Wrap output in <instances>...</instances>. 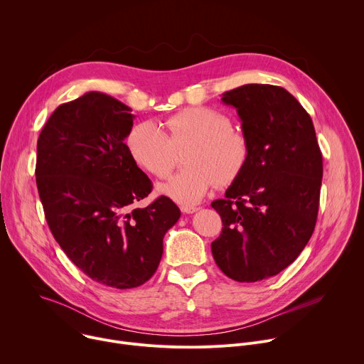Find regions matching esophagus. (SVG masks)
Segmentation results:
<instances>
[{"label": "esophagus", "instance_id": "1", "mask_svg": "<svg viewBox=\"0 0 364 364\" xmlns=\"http://www.w3.org/2000/svg\"><path fill=\"white\" fill-rule=\"evenodd\" d=\"M197 210H200V207H196V205H183V207H181V212H183V213H187V215L196 213Z\"/></svg>", "mask_w": 364, "mask_h": 364}]
</instances>
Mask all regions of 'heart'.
Instances as JSON below:
<instances>
[{"label": "heart", "instance_id": "obj_1", "mask_svg": "<svg viewBox=\"0 0 364 364\" xmlns=\"http://www.w3.org/2000/svg\"><path fill=\"white\" fill-rule=\"evenodd\" d=\"M167 134L154 122L132 127L127 146L132 160L146 173L167 178L177 164V149L186 167L160 191L184 205L198 203L209 190L233 184L250 160L247 135L232 127L230 118L209 107L186 108L164 121Z\"/></svg>", "mask_w": 364, "mask_h": 364}]
</instances>
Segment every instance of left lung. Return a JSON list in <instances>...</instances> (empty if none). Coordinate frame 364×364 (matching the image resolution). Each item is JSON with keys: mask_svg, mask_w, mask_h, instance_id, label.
I'll use <instances>...</instances> for the list:
<instances>
[{"mask_svg": "<svg viewBox=\"0 0 364 364\" xmlns=\"http://www.w3.org/2000/svg\"><path fill=\"white\" fill-rule=\"evenodd\" d=\"M222 100L236 108L252 152L225 198L212 203L223 222L212 253L226 277L256 282L289 267L313 235L323 155L311 117L284 87L243 85Z\"/></svg>", "mask_w": 364, "mask_h": 364, "instance_id": "obj_1", "label": "left lung"}]
</instances>
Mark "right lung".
Instances as JSON below:
<instances>
[{
  "instance_id": "right-lung-1",
  "label": "right lung",
  "mask_w": 364,
  "mask_h": 364,
  "mask_svg": "<svg viewBox=\"0 0 364 364\" xmlns=\"http://www.w3.org/2000/svg\"><path fill=\"white\" fill-rule=\"evenodd\" d=\"M132 125L125 103L87 92L51 114L37 141L36 181L51 233L83 274L118 289L155 274L181 215L166 196L135 207L152 184L124 142Z\"/></svg>"
}]
</instances>
